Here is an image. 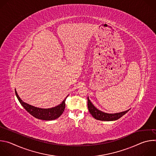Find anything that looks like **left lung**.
<instances>
[{"label":"left lung","instance_id":"left-lung-1","mask_svg":"<svg viewBox=\"0 0 156 156\" xmlns=\"http://www.w3.org/2000/svg\"><path fill=\"white\" fill-rule=\"evenodd\" d=\"M87 107L88 110L90 111V114L96 120H102V121H114L117 120L121 118L123 115H124L126 113H127L129 110L123 112L115 113V114H107L102 112V111L98 110L96 107L94 106V105L91 103L90 99L87 98Z\"/></svg>","mask_w":156,"mask_h":156}]
</instances>
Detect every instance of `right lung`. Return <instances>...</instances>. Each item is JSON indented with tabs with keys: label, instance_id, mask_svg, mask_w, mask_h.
I'll return each instance as SVG.
<instances>
[{
	"label": "right lung",
	"instance_id": "obj_1",
	"mask_svg": "<svg viewBox=\"0 0 156 156\" xmlns=\"http://www.w3.org/2000/svg\"><path fill=\"white\" fill-rule=\"evenodd\" d=\"M15 91L19 102L21 105L25 108L27 112H29L34 117L42 120H53L58 118L63 112L65 108V100L67 96H69L68 95L61 104L54 107L49 108H41L24 102L20 98L16 90H15Z\"/></svg>",
	"mask_w": 156,
	"mask_h": 156
}]
</instances>
